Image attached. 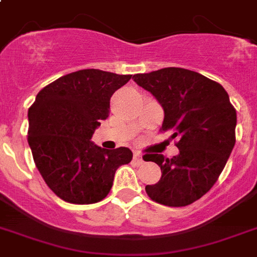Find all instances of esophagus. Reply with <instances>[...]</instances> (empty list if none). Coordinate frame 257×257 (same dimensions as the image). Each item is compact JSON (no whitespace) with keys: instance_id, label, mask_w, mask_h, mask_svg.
<instances>
[{"instance_id":"34e87169","label":"esophagus","mask_w":257,"mask_h":257,"mask_svg":"<svg viewBox=\"0 0 257 257\" xmlns=\"http://www.w3.org/2000/svg\"><path fill=\"white\" fill-rule=\"evenodd\" d=\"M134 162L137 163V164H142L144 162L143 158H142V155L139 152H134Z\"/></svg>"}]
</instances>
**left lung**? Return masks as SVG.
Wrapping results in <instances>:
<instances>
[{"label": "left lung", "mask_w": 257, "mask_h": 257, "mask_svg": "<svg viewBox=\"0 0 257 257\" xmlns=\"http://www.w3.org/2000/svg\"><path fill=\"white\" fill-rule=\"evenodd\" d=\"M133 78L162 105V131L173 133L180 150L172 159L144 156L162 169L160 180L146 192L165 206H188L206 194L223 171L235 146L236 111L223 86L194 71L169 67Z\"/></svg>", "instance_id": "left-lung-1"}]
</instances>
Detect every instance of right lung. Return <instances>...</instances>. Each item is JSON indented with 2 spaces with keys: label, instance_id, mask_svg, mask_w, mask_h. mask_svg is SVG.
<instances>
[{
  "label": "right lung",
  "instance_id": "add662e5",
  "mask_svg": "<svg viewBox=\"0 0 257 257\" xmlns=\"http://www.w3.org/2000/svg\"><path fill=\"white\" fill-rule=\"evenodd\" d=\"M130 78L99 69L72 72L44 86L29 109L34 162L48 188L65 202L103 200L116 169L131 162L127 147L105 150L90 141L109 116L111 95Z\"/></svg>",
  "mask_w": 257,
  "mask_h": 257
}]
</instances>
